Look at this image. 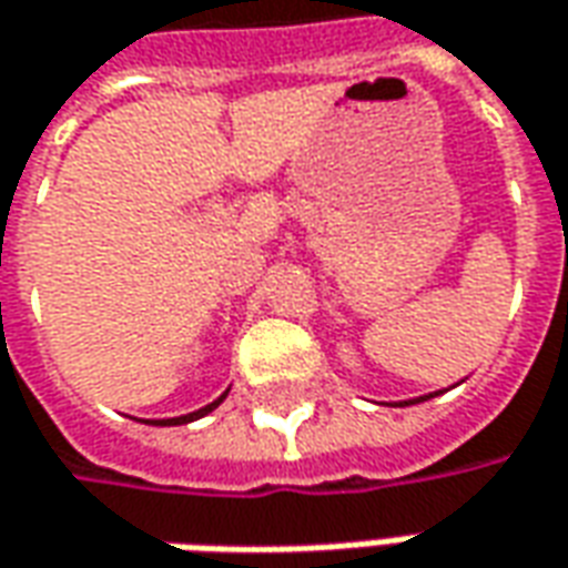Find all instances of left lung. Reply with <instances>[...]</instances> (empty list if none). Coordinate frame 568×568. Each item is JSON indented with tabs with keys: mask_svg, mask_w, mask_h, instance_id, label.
Listing matches in <instances>:
<instances>
[{
	"mask_svg": "<svg viewBox=\"0 0 568 568\" xmlns=\"http://www.w3.org/2000/svg\"><path fill=\"white\" fill-rule=\"evenodd\" d=\"M419 400H426V397H419ZM419 400H416V404H419Z\"/></svg>",
	"mask_w": 568,
	"mask_h": 568,
	"instance_id": "obj_1",
	"label": "left lung"
}]
</instances>
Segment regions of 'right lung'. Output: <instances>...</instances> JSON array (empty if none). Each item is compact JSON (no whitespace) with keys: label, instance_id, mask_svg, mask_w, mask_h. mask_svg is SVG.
Returning <instances> with one entry per match:
<instances>
[{"label":"right lung","instance_id":"add662e5","mask_svg":"<svg viewBox=\"0 0 568 568\" xmlns=\"http://www.w3.org/2000/svg\"><path fill=\"white\" fill-rule=\"evenodd\" d=\"M226 397V395H223ZM223 397H217V400H214V404H207V407H202V410H195V414H189V416H176V419H158V423H161V426H183V423H192V419H199V416H204V414H211V410H214V407H217L220 400H223Z\"/></svg>","mask_w":568,"mask_h":568}]
</instances>
